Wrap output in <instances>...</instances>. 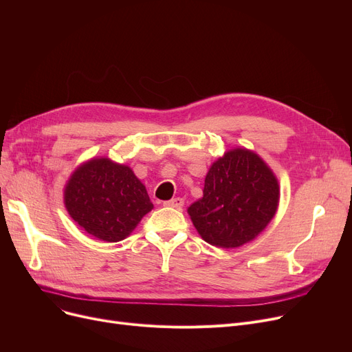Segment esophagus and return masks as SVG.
Here are the masks:
<instances>
[{"instance_id":"1","label":"esophagus","mask_w":352,"mask_h":352,"mask_svg":"<svg viewBox=\"0 0 352 352\" xmlns=\"http://www.w3.org/2000/svg\"><path fill=\"white\" fill-rule=\"evenodd\" d=\"M184 206V199L177 197V198H173L170 201H165L164 202V207H171V208H182Z\"/></svg>"}]
</instances>
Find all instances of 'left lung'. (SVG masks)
<instances>
[{
	"label": "left lung",
	"instance_id": "left-lung-1",
	"mask_svg": "<svg viewBox=\"0 0 352 352\" xmlns=\"http://www.w3.org/2000/svg\"><path fill=\"white\" fill-rule=\"evenodd\" d=\"M202 194L188 208L198 234L218 248H236L270 224L278 208L280 186L260 155L234 148L211 165Z\"/></svg>",
	"mask_w": 352,
	"mask_h": 352
}]
</instances>
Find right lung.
<instances>
[{
  "label": "right lung",
  "instance_id": "1",
  "mask_svg": "<svg viewBox=\"0 0 352 352\" xmlns=\"http://www.w3.org/2000/svg\"><path fill=\"white\" fill-rule=\"evenodd\" d=\"M64 204L84 231L107 243L122 241L154 208L133 170L102 157L72 173L64 188Z\"/></svg>",
  "mask_w": 352,
  "mask_h": 352
}]
</instances>
